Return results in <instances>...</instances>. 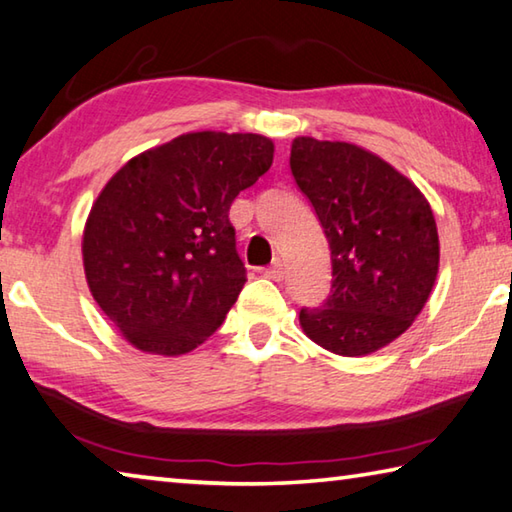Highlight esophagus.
Segmentation results:
<instances>
[{"instance_id":"1","label":"esophagus","mask_w":512,"mask_h":512,"mask_svg":"<svg viewBox=\"0 0 512 512\" xmlns=\"http://www.w3.org/2000/svg\"><path fill=\"white\" fill-rule=\"evenodd\" d=\"M265 274L270 276V279H274V281H281V279H283V274H285V263L281 261V258H274L272 265L267 267V272H265Z\"/></svg>"}]
</instances>
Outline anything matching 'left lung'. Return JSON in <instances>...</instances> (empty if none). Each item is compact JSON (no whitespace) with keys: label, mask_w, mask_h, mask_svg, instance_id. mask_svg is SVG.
I'll return each instance as SVG.
<instances>
[{"label":"left lung","mask_w":512,"mask_h":512,"mask_svg":"<svg viewBox=\"0 0 512 512\" xmlns=\"http://www.w3.org/2000/svg\"><path fill=\"white\" fill-rule=\"evenodd\" d=\"M290 168L333 261L330 297L299 312L301 330L342 357L380 351L414 324L436 283L432 206L409 177L355 143L297 137Z\"/></svg>","instance_id":"8db88e82"}]
</instances>
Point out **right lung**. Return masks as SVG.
<instances>
[{"mask_svg":"<svg viewBox=\"0 0 512 512\" xmlns=\"http://www.w3.org/2000/svg\"><path fill=\"white\" fill-rule=\"evenodd\" d=\"M274 141L251 132H186L132 157L103 186L83 231L98 308L141 353L204 344L245 285L229 206L265 175Z\"/></svg>","mask_w":512,"mask_h":512,"instance_id":"right-lung-1","label":"right lung"}]
</instances>
